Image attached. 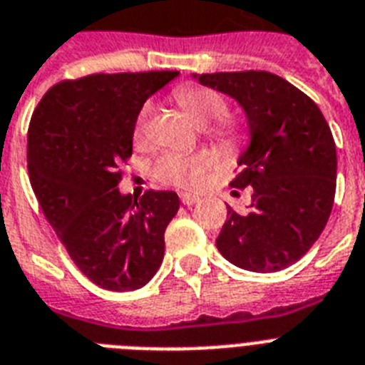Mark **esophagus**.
I'll return each instance as SVG.
<instances>
[{"instance_id": "34e87169", "label": "esophagus", "mask_w": 365, "mask_h": 365, "mask_svg": "<svg viewBox=\"0 0 365 365\" xmlns=\"http://www.w3.org/2000/svg\"><path fill=\"white\" fill-rule=\"evenodd\" d=\"M200 201V197L197 195H192V194H180V203L186 205V207H190V205H195Z\"/></svg>"}]
</instances>
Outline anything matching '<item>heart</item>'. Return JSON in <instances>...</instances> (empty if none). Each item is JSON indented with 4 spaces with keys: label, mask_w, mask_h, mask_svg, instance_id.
<instances>
[{
    "label": "heart",
    "mask_w": 365,
    "mask_h": 365,
    "mask_svg": "<svg viewBox=\"0 0 365 365\" xmlns=\"http://www.w3.org/2000/svg\"><path fill=\"white\" fill-rule=\"evenodd\" d=\"M175 101L179 106L190 115V119L200 126H207L210 123L212 134L225 143H233L240 138V126L231 119H220L225 113V98L218 91L203 86H182L175 93ZM153 106L145 104L141 108L134 125V140L138 143L147 140L149 135V123ZM215 156L201 150L194 155H180V153H168L156 162L155 175L164 182L182 186V188H200L205 185L207 173L215 168Z\"/></svg>",
    "instance_id": "b5f03b06"
}]
</instances>
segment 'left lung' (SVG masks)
Here are the masks:
<instances>
[{"instance_id":"8db88e82","label":"left lung","mask_w":365,"mask_h":365,"mask_svg":"<svg viewBox=\"0 0 365 365\" xmlns=\"http://www.w3.org/2000/svg\"><path fill=\"white\" fill-rule=\"evenodd\" d=\"M192 78L235 98L248 123V147L231 186H252V205L246 215L227 207L220 254L252 272L287 269L315 244L332 212L338 156L330 126L308 95L270 72Z\"/></svg>"}]
</instances>
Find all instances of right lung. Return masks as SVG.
I'll use <instances>...</instances> for the list:
<instances>
[{"label": "right lung", "mask_w": 365, "mask_h": 365, "mask_svg": "<svg viewBox=\"0 0 365 365\" xmlns=\"http://www.w3.org/2000/svg\"><path fill=\"white\" fill-rule=\"evenodd\" d=\"M177 71L91 74L48 89L27 130V171L41 209L78 269L108 291L149 284L164 259L175 192H119L135 117Z\"/></svg>", "instance_id": "right-lung-1"}]
</instances>
